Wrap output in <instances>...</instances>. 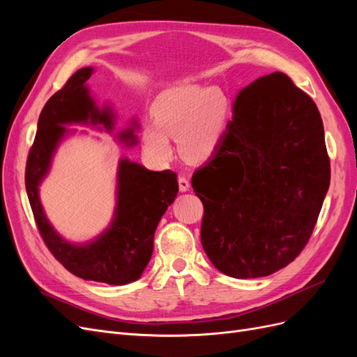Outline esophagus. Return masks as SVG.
Wrapping results in <instances>:
<instances>
[{
    "instance_id": "34e87169",
    "label": "esophagus",
    "mask_w": 357,
    "mask_h": 357,
    "mask_svg": "<svg viewBox=\"0 0 357 357\" xmlns=\"http://www.w3.org/2000/svg\"><path fill=\"white\" fill-rule=\"evenodd\" d=\"M190 188V183H189V178L186 176H178V189L180 192H188Z\"/></svg>"
}]
</instances>
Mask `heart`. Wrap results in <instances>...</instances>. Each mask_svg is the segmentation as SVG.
<instances>
[{
    "label": "heart",
    "mask_w": 357,
    "mask_h": 357,
    "mask_svg": "<svg viewBox=\"0 0 357 357\" xmlns=\"http://www.w3.org/2000/svg\"><path fill=\"white\" fill-rule=\"evenodd\" d=\"M155 123L143 129L147 153L158 162L172 158L169 138L192 162L210 158L219 147L229 116V100L220 88L178 86L162 93L153 105Z\"/></svg>",
    "instance_id": "1"
}]
</instances>
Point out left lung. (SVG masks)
Listing matches in <instances>:
<instances>
[{
    "label": "left lung",
    "mask_w": 357,
    "mask_h": 357,
    "mask_svg": "<svg viewBox=\"0 0 357 357\" xmlns=\"http://www.w3.org/2000/svg\"><path fill=\"white\" fill-rule=\"evenodd\" d=\"M329 181L314 101L283 73L255 80L236 95L214 156L192 176L205 253L235 278L284 268L307 245Z\"/></svg>",
    "instance_id": "obj_1"
}]
</instances>
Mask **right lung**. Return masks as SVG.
<instances>
[{"label": "right lung", "instance_id": "right-lung-1", "mask_svg": "<svg viewBox=\"0 0 357 357\" xmlns=\"http://www.w3.org/2000/svg\"><path fill=\"white\" fill-rule=\"evenodd\" d=\"M91 74V67L74 73L43 107L26 159L25 188L41 238L67 271L92 282L126 284L142 277L152 257L158 223L178 192L174 171H149L135 162L122 159L117 174L114 220L109 231L86 245L63 241L47 222L38 199V183L46 176L53 150L66 134L62 125L91 122L102 123L107 129L113 126L110 112L96 109L84 86ZM121 138L135 143L129 129Z\"/></svg>", "mask_w": 357, "mask_h": 357}]
</instances>
